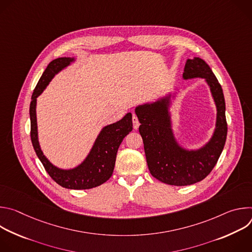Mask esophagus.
<instances>
[{
	"mask_svg": "<svg viewBox=\"0 0 252 252\" xmlns=\"http://www.w3.org/2000/svg\"><path fill=\"white\" fill-rule=\"evenodd\" d=\"M132 125H133V128L134 129H137L138 126H139V122H138V119L135 115L132 116Z\"/></svg>",
	"mask_w": 252,
	"mask_h": 252,
	"instance_id": "esophagus-1",
	"label": "esophagus"
}]
</instances>
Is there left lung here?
<instances>
[{
    "instance_id": "8db88e82",
    "label": "left lung",
    "mask_w": 252,
    "mask_h": 252,
    "mask_svg": "<svg viewBox=\"0 0 252 252\" xmlns=\"http://www.w3.org/2000/svg\"><path fill=\"white\" fill-rule=\"evenodd\" d=\"M184 78L206 79L218 107L217 129L201 150L187 152L177 146L170 129L166 99L135 109L150 172L159 182L176 187L193 185L205 178L217 164L227 135L223 92L208 64L199 58L188 60Z\"/></svg>"
}]
</instances>
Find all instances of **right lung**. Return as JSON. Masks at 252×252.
Instances as JSON below:
<instances>
[{
    "mask_svg": "<svg viewBox=\"0 0 252 252\" xmlns=\"http://www.w3.org/2000/svg\"><path fill=\"white\" fill-rule=\"evenodd\" d=\"M73 59L69 58H59L52 61L35 86L30 104L31 139L33 150L46 171L58 185L69 189H89L102 185L112 176L120 145L126 135L132 130L131 114L128 113L118 123L103 127L91 154L80 166L71 170H63L54 166L45 158L39 146L35 101L55 74L66 66Z\"/></svg>",
    "mask_w": 252,
    "mask_h": 252,
    "instance_id": "right-lung-1",
    "label": "right lung"
}]
</instances>
